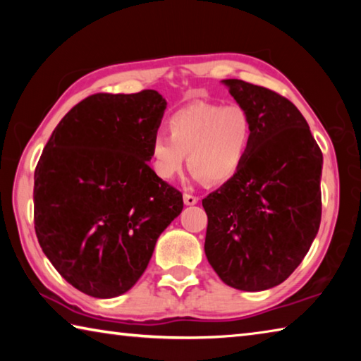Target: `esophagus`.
<instances>
[{
    "mask_svg": "<svg viewBox=\"0 0 361 361\" xmlns=\"http://www.w3.org/2000/svg\"><path fill=\"white\" fill-rule=\"evenodd\" d=\"M183 199H185V204L186 205H195V204H197V200H199L192 194H185V195H183Z\"/></svg>",
    "mask_w": 361,
    "mask_h": 361,
    "instance_id": "1",
    "label": "esophagus"
}]
</instances>
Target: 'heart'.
Returning <instances> with one entry per match:
<instances>
[{"mask_svg": "<svg viewBox=\"0 0 361 361\" xmlns=\"http://www.w3.org/2000/svg\"><path fill=\"white\" fill-rule=\"evenodd\" d=\"M170 137L156 133L149 143L151 167L159 178L172 181L188 162L195 180L221 183L234 176L252 145L253 127L239 105L194 103L167 121Z\"/></svg>", "mask_w": 361, "mask_h": 361, "instance_id": "b5f03b06", "label": "heart"}]
</instances>
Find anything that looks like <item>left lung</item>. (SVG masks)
<instances>
[{
	"mask_svg": "<svg viewBox=\"0 0 361 361\" xmlns=\"http://www.w3.org/2000/svg\"><path fill=\"white\" fill-rule=\"evenodd\" d=\"M221 82L248 113L253 137L235 175L202 200L204 250L226 285L262 291L291 276L319 232L323 156L290 100L240 79Z\"/></svg>",
	"mask_w": 361,
	"mask_h": 361,
	"instance_id": "obj_1",
	"label": "left lung"
}]
</instances>
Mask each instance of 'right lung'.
Wrapping results in <instances>:
<instances>
[{"label":"right lung","instance_id":"obj_1","mask_svg":"<svg viewBox=\"0 0 361 361\" xmlns=\"http://www.w3.org/2000/svg\"><path fill=\"white\" fill-rule=\"evenodd\" d=\"M167 102L156 90L95 94L54 129L35 170V231L57 272L85 295H124L183 210L154 173L149 143Z\"/></svg>","mask_w":361,"mask_h":361}]
</instances>
